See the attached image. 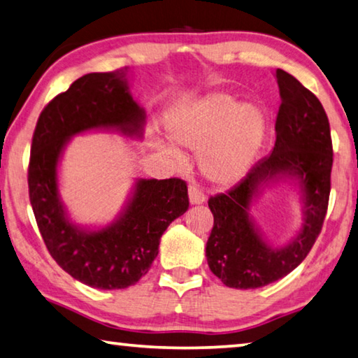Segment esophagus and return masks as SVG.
I'll list each match as a JSON object with an SVG mask.
<instances>
[{
    "label": "esophagus",
    "mask_w": 358,
    "mask_h": 358,
    "mask_svg": "<svg viewBox=\"0 0 358 358\" xmlns=\"http://www.w3.org/2000/svg\"><path fill=\"white\" fill-rule=\"evenodd\" d=\"M187 197H189V203L191 205H201L205 202V196L201 191V187L196 185H191L187 187Z\"/></svg>",
    "instance_id": "34e87169"
}]
</instances>
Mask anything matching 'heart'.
Listing matches in <instances>:
<instances>
[{
  "label": "heart",
  "mask_w": 358,
  "mask_h": 358,
  "mask_svg": "<svg viewBox=\"0 0 358 358\" xmlns=\"http://www.w3.org/2000/svg\"><path fill=\"white\" fill-rule=\"evenodd\" d=\"M266 120L262 108L240 104L229 94L216 93L192 101L175 113L169 124L172 141L194 153L215 183L229 185L250 172L265 142ZM156 147L175 164H183L180 151L166 142Z\"/></svg>",
  "instance_id": "1"
}]
</instances>
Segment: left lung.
<instances>
[{
  "label": "left lung",
  "mask_w": 358,
  "mask_h": 358,
  "mask_svg": "<svg viewBox=\"0 0 358 358\" xmlns=\"http://www.w3.org/2000/svg\"><path fill=\"white\" fill-rule=\"evenodd\" d=\"M281 106L276 142L237 186L215 197L208 207L215 224L205 256L210 270L234 289H257L289 275L316 241L330 196L333 150L322 104L294 76L276 69ZM280 182L297 187L301 226L286 244L273 245L250 215L265 189Z\"/></svg>",
  "instance_id": "8db88e82"
}]
</instances>
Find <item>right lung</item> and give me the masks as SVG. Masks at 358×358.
Segmentation results:
<instances>
[{"label":"right lung","mask_w":358,"mask_h":358,"mask_svg":"<svg viewBox=\"0 0 358 358\" xmlns=\"http://www.w3.org/2000/svg\"><path fill=\"white\" fill-rule=\"evenodd\" d=\"M129 68L92 72L58 94L36 124L29 159V201L50 256L77 281L124 289L141 280L159 252L171 222L187 210L183 180L136 178L120 213L102 226L78 224L59 192V166L71 138L110 132L142 141L147 112L132 98Z\"/></svg>","instance_id":"right-lung-1"}]
</instances>
